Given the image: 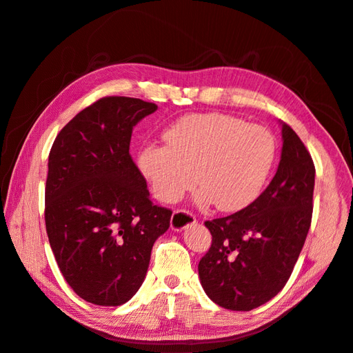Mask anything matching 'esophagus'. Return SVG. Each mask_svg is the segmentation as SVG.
Here are the masks:
<instances>
[{"mask_svg":"<svg viewBox=\"0 0 353 353\" xmlns=\"http://www.w3.org/2000/svg\"><path fill=\"white\" fill-rule=\"evenodd\" d=\"M193 223H196V216H194L193 213L186 212V210H176V212H173L172 221H170V225H172L173 231L181 232V231H185L188 226H190Z\"/></svg>","mask_w":353,"mask_h":353,"instance_id":"obj_1","label":"esophagus"}]
</instances>
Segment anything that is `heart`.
Returning a JSON list of instances; mask_svg holds the SVG:
<instances>
[{"mask_svg":"<svg viewBox=\"0 0 353 353\" xmlns=\"http://www.w3.org/2000/svg\"><path fill=\"white\" fill-rule=\"evenodd\" d=\"M164 140L165 145L145 143L137 152L139 170L164 203L177 202L196 181L199 206L242 210L258 197L275 160L271 132L223 114L181 118Z\"/></svg>","mask_w":353,"mask_h":353,"instance_id":"obj_1","label":"heart"}]
</instances>
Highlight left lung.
I'll return each mask as SVG.
<instances>
[{
  "mask_svg": "<svg viewBox=\"0 0 353 353\" xmlns=\"http://www.w3.org/2000/svg\"><path fill=\"white\" fill-rule=\"evenodd\" d=\"M281 125V157L268 188L245 209L205 222L212 245L199 263L208 297L248 312L277 296L297 263L313 213L314 164L299 135Z\"/></svg>",
  "mask_w": 353,
  "mask_h": 353,
  "instance_id": "8db88e82",
  "label": "left lung"
}]
</instances>
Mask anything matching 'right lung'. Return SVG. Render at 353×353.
Here are the masks:
<instances>
[{"label":"right lung","instance_id":"1","mask_svg":"<svg viewBox=\"0 0 353 353\" xmlns=\"http://www.w3.org/2000/svg\"><path fill=\"white\" fill-rule=\"evenodd\" d=\"M157 105L106 97L56 137L46 180V231L66 283L97 305H121L141 287L172 210L150 201L130 156L134 127Z\"/></svg>","mask_w":353,"mask_h":353}]
</instances>
